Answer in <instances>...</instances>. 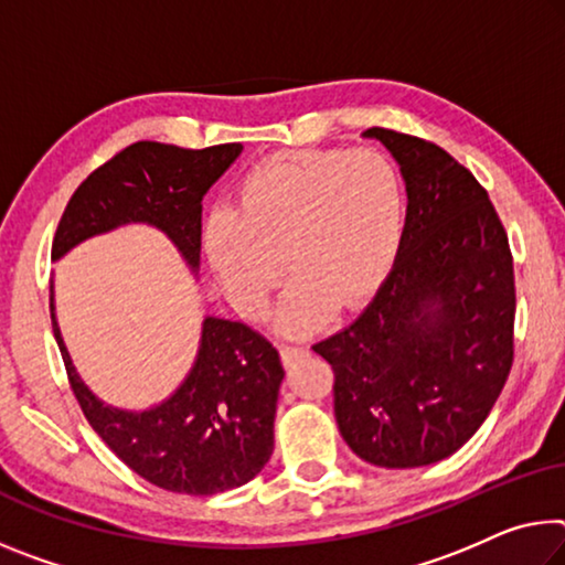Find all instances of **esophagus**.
Instances as JSON below:
<instances>
[{"label":"esophagus","instance_id":"obj_1","mask_svg":"<svg viewBox=\"0 0 565 565\" xmlns=\"http://www.w3.org/2000/svg\"><path fill=\"white\" fill-rule=\"evenodd\" d=\"M307 354H309V349H307V347L281 344V360H284V364H286V366L294 364V362H299L301 356H307Z\"/></svg>","mask_w":565,"mask_h":565}]
</instances>
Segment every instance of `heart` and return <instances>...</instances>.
<instances>
[{
	"label": "heart",
	"instance_id": "1",
	"mask_svg": "<svg viewBox=\"0 0 565 565\" xmlns=\"http://www.w3.org/2000/svg\"><path fill=\"white\" fill-rule=\"evenodd\" d=\"M405 188L374 148L289 150L248 168L234 205L205 218L203 250L244 317H262L284 268L279 329L309 334L370 299L395 264ZM285 264L281 265L280 262Z\"/></svg>",
	"mask_w": 565,
	"mask_h": 565
}]
</instances>
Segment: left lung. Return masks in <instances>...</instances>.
Instances as JSON below:
<instances>
[{"label":"left lung","mask_w":565,"mask_h":565,"mask_svg":"<svg viewBox=\"0 0 565 565\" xmlns=\"http://www.w3.org/2000/svg\"><path fill=\"white\" fill-rule=\"evenodd\" d=\"M399 163L407 218L395 266L347 329L315 344L334 370L344 443L377 468H423L478 433L513 366L508 234L476 175L435 142L364 130Z\"/></svg>","instance_id":"left-lung-1"}]
</instances>
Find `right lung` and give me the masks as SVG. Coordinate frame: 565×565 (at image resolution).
Instances as JSON below:
<instances>
[{"mask_svg": "<svg viewBox=\"0 0 565 565\" xmlns=\"http://www.w3.org/2000/svg\"><path fill=\"white\" fill-rule=\"evenodd\" d=\"M241 142L188 150L140 140L93 170L62 213L52 258L125 223H148L173 241L185 264L201 262V201L241 156ZM52 309L70 387L103 443L153 486L216 495L262 472L274 452L284 366L276 347L244 321L205 317L199 356L173 395L130 412L105 405L77 377Z\"/></svg>", "mask_w": 565, "mask_h": 565, "instance_id": "right-lung-1", "label": "right lung"}]
</instances>
